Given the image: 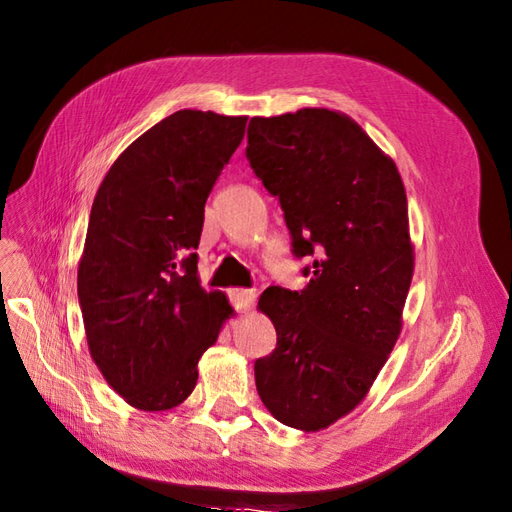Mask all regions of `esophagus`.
I'll return each mask as SVG.
<instances>
[{
	"label": "esophagus",
	"mask_w": 512,
	"mask_h": 512,
	"mask_svg": "<svg viewBox=\"0 0 512 512\" xmlns=\"http://www.w3.org/2000/svg\"><path fill=\"white\" fill-rule=\"evenodd\" d=\"M255 292L253 290H242V287H235V290H229V300L235 311H246L251 309L255 303Z\"/></svg>",
	"instance_id": "1"
}]
</instances>
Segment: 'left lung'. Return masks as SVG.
Listing matches in <instances>:
<instances>
[{
	"label": "left lung",
	"mask_w": 512,
	"mask_h": 512,
	"mask_svg": "<svg viewBox=\"0 0 512 512\" xmlns=\"http://www.w3.org/2000/svg\"><path fill=\"white\" fill-rule=\"evenodd\" d=\"M246 157L281 203L294 257L311 259L305 290L259 298L277 348L255 361L257 393L281 424L316 432L355 409L398 342L415 261L404 183L350 116L326 108L255 116Z\"/></svg>",
	"instance_id": "obj_1"
}]
</instances>
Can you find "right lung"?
Masks as SVG:
<instances>
[{"mask_svg": "<svg viewBox=\"0 0 512 512\" xmlns=\"http://www.w3.org/2000/svg\"><path fill=\"white\" fill-rule=\"evenodd\" d=\"M246 116L179 110L129 144L101 181L77 268L90 357L140 411L186 400L233 309L196 277L205 201Z\"/></svg>", "mask_w": 512, "mask_h": 512, "instance_id": "1", "label": "right lung"}]
</instances>
